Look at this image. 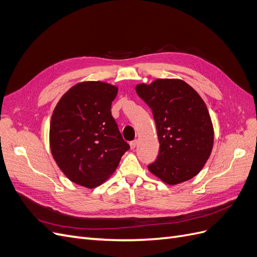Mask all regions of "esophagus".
<instances>
[{
  "label": "esophagus",
  "mask_w": 257,
  "mask_h": 257,
  "mask_svg": "<svg viewBox=\"0 0 257 257\" xmlns=\"http://www.w3.org/2000/svg\"><path fill=\"white\" fill-rule=\"evenodd\" d=\"M137 144H138V142L136 141V139H135V141H133V142H131V143H130L131 149H135V148L137 147Z\"/></svg>",
  "instance_id": "obj_1"
}]
</instances>
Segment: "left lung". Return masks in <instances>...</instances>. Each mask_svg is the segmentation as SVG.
I'll list each match as a JSON object with an SVG mask.
<instances>
[{"mask_svg":"<svg viewBox=\"0 0 257 257\" xmlns=\"http://www.w3.org/2000/svg\"><path fill=\"white\" fill-rule=\"evenodd\" d=\"M138 96L151 108L160 151L148 169L167 184L196 176L210 157L213 126L205 102L180 79H157L136 85Z\"/></svg>","mask_w":257,"mask_h":257,"instance_id":"1","label":"left lung"}]
</instances>
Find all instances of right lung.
<instances>
[{
	"mask_svg": "<svg viewBox=\"0 0 257 257\" xmlns=\"http://www.w3.org/2000/svg\"><path fill=\"white\" fill-rule=\"evenodd\" d=\"M118 88L85 81L61 97L50 122L52 157L64 175L79 185L95 188L118 167L130 149L111 114Z\"/></svg>",
	"mask_w": 257,
	"mask_h": 257,
	"instance_id": "obj_1",
	"label": "right lung"
}]
</instances>
